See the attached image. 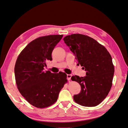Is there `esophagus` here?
<instances>
[{"label": "esophagus", "instance_id": "1", "mask_svg": "<svg viewBox=\"0 0 128 128\" xmlns=\"http://www.w3.org/2000/svg\"><path fill=\"white\" fill-rule=\"evenodd\" d=\"M71 77H72V75L67 74V79L68 80H70V79H71Z\"/></svg>", "mask_w": 128, "mask_h": 128}]
</instances>
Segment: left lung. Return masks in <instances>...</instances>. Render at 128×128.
Masks as SVG:
<instances>
[{
	"mask_svg": "<svg viewBox=\"0 0 128 128\" xmlns=\"http://www.w3.org/2000/svg\"><path fill=\"white\" fill-rule=\"evenodd\" d=\"M86 76L71 78L81 87V92L73 96L75 102L84 106H95L103 101L112 86L114 66L107 50L92 38L82 34H72L63 39Z\"/></svg>",
	"mask_w": 128,
	"mask_h": 128,
	"instance_id": "left-lung-1",
	"label": "left lung"
}]
</instances>
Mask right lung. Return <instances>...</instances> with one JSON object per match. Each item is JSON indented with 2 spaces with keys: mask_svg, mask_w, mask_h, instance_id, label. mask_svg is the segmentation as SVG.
Returning <instances> with one entry per match:
<instances>
[{
  "mask_svg": "<svg viewBox=\"0 0 128 128\" xmlns=\"http://www.w3.org/2000/svg\"><path fill=\"white\" fill-rule=\"evenodd\" d=\"M63 35L40 37L30 42L19 55L15 66L17 88L22 96L36 108L50 106L58 100L67 82L63 72L44 71L46 62L52 60V53Z\"/></svg>",
  "mask_w": 128,
  "mask_h": 128,
  "instance_id": "1",
  "label": "right lung"
}]
</instances>
